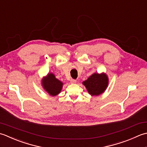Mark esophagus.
Masks as SVG:
<instances>
[{
    "label": "esophagus",
    "mask_w": 147,
    "mask_h": 147,
    "mask_svg": "<svg viewBox=\"0 0 147 147\" xmlns=\"http://www.w3.org/2000/svg\"><path fill=\"white\" fill-rule=\"evenodd\" d=\"M70 82L71 83V84H76V82H77V80H76V79H71L70 80Z\"/></svg>",
    "instance_id": "obj_1"
}]
</instances>
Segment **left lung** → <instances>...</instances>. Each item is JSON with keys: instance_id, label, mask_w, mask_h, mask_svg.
<instances>
[{"instance_id": "1", "label": "left lung", "mask_w": 147, "mask_h": 147, "mask_svg": "<svg viewBox=\"0 0 147 147\" xmlns=\"http://www.w3.org/2000/svg\"><path fill=\"white\" fill-rule=\"evenodd\" d=\"M109 84V79L106 74H93L83 82L88 92L92 96H98L105 90Z\"/></svg>"}]
</instances>
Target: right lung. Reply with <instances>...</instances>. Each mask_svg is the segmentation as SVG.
I'll use <instances>...</instances> for the list:
<instances>
[{
	"label": "right lung",
	"instance_id": "add662e5",
	"mask_svg": "<svg viewBox=\"0 0 147 147\" xmlns=\"http://www.w3.org/2000/svg\"><path fill=\"white\" fill-rule=\"evenodd\" d=\"M44 89L51 96H56L60 92L63 83L55 77V75L49 74L42 80Z\"/></svg>",
	"mask_w": 147,
	"mask_h": 147
}]
</instances>
